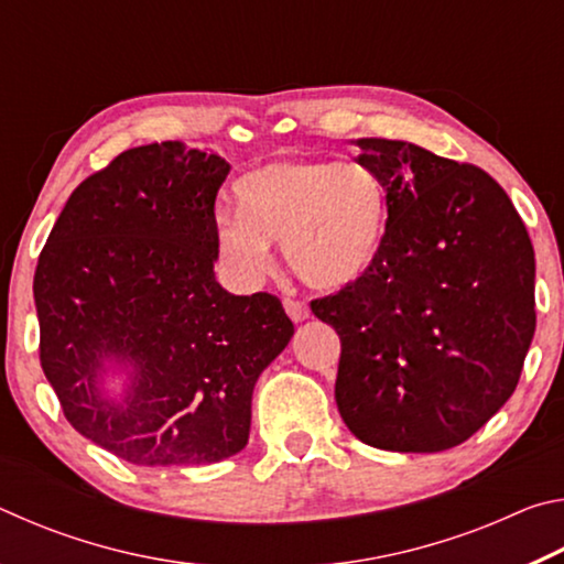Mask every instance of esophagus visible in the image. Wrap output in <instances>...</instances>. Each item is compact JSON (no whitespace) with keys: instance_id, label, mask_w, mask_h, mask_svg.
Instances as JSON below:
<instances>
[{"instance_id":"esophagus-1","label":"esophagus","mask_w":564,"mask_h":564,"mask_svg":"<svg viewBox=\"0 0 564 564\" xmlns=\"http://www.w3.org/2000/svg\"><path fill=\"white\" fill-rule=\"evenodd\" d=\"M283 308H285V313H289V316H291V321H295V323H301V321H305V318L311 316L308 305H305V303L299 301V299H283Z\"/></svg>"}]
</instances>
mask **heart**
Wrapping results in <instances>:
<instances>
[{
	"label": "heart",
	"mask_w": 564,
	"mask_h": 564,
	"mask_svg": "<svg viewBox=\"0 0 564 564\" xmlns=\"http://www.w3.org/2000/svg\"><path fill=\"white\" fill-rule=\"evenodd\" d=\"M238 214L218 226L228 265L253 281L283 243L289 269L321 291L356 283L378 259L388 226L383 178L362 164L285 156L236 181Z\"/></svg>",
	"instance_id": "heart-1"
}]
</instances>
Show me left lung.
Returning a JSON list of instances; mask_svg holds the SVG:
<instances>
[{
    "mask_svg": "<svg viewBox=\"0 0 564 564\" xmlns=\"http://www.w3.org/2000/svg\"><path fill=\"white\" fill-rule=\"evenodd\" d=\"M388 191L368 273L326 299L336 403L366 445L441 453L475 435L518 388L534 336V251L510 196L480 166L358 139Z\"/></svg>",
    "mask_w": 564,
    "mask_h": 564,
    "instance_id": "left-lung-1",
    "label": "left lung"
}]
</instances>
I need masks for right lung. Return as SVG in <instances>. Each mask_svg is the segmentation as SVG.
<instances>
[{"label": "right lung", "mask_w": 564, "mask_h": 564, "mask_svg": "<svg viewBox=\"0 0 564 564\" xmlns=\"http://www.w3.org/2000/svg\"><path fill=\"white\" fill-rule=\"evenodd\" d=\"M228 171L178 141L123 151L74 188L36 263L44 376L74 431L133 465L243 451L256 380L293 336L275 295L214 279ZM109 359L130 370L119 401L100 393Z\"/></svg>", "instance_id": "obj_1"}]
</instances>
